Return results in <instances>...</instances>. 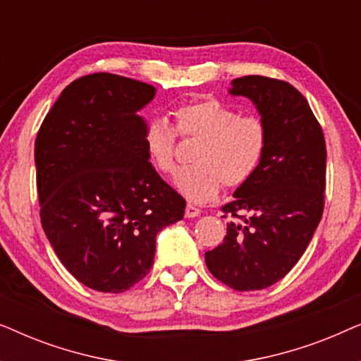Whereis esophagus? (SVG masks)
<instances>
[{"label": "esophagus", "instance_id": "esophagus-1", "mask_svg": "<svg viewBox=\"0 0 361 361\" xmlns=\"http://www.w3.org/2000/svg\"><path fill=\"white\" fill-rule=\"evenodd\" d=\"M199 215H200V209H197V207L192 204H187V207H185L187 219H195V216H199Z\"/></svg>", "mask_w": 361, "mask_h": 361}]
</instances>
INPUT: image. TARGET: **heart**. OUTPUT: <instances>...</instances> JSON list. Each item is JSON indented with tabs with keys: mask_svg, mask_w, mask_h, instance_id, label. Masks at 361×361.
<instances>
[{
	"mask_svg": "<svg viewBox=\"0 0 361 361\" xmlns=\"http://www.w3.org/2000/svg\"><path fill=\"white\" fill-rule=\"evenodd\" d=\"M197 140L190 161L176 174V187L190 202L202 204L225 189L245 185L259 169L268 147V128L256 115H238L216 98H202L174 110V128L152 118L142 131V146L161 174L176 169V140Z\"/></svg>",
	"mask_w": 361,
	"mask_h": 361,
	"instance_id": "b5f03b06",
	"label": "heart"
}]
</instances>
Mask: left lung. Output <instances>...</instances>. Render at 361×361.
<instances>
[{
    "mask_svg": "<svg viewBox=\"0 0 361 361\" xmlns=\"http://www.w3.org/2000/svg\"><path fill=\"white\" fill-rule=\"evenodd\" d=\"M231 95L248 97L268 128L256 174L221 207L224 243L205 253L207 268L235 290H259L284 278L322 219L327 149L324 131L298 88L278 78H235Z\"/></svg>",
    "mask_w": 361,
    "mask_h": 361,
    "instance_id": "left-lung-1",
    "label": "left lung"
}]
</instances>
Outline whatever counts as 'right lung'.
Wrapping results in <instances>:
<instances>
[{
	"label": "right lung",
	"mask_w": 361,
	"mask_h": 361,
	"mask_svg": "<svg viewBox=\"0 0 361 361\" xmlns=\"http://www.w3.org/2000/svg\"><path fill=\"white\" fill-rule=\"evenodd\" d=\"M156 88L98 72L73 80L37 131L41 224L57 258L87 288L125 293L152 268L156 235L185 200L157 174L136 111Z\"/></svg>",
	"instance_id": "1"
}]
</instances>
